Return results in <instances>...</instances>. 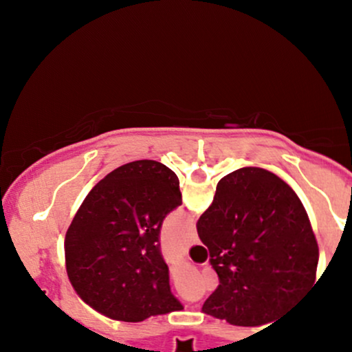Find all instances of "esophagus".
I'll list each match as a JSON object with an SVG mask.
<instances>
[{"label": "esophagus", "mask_w": 352, "mask_h": 352, "mask_svg": "<svg viewBox=\"0 0 352 352\" xmlns=\"http://www.w3.org/2000/svg\"><path fill=\"white\" fill-rule=\"evenodd\" d=\"M197 243H199V236H197L195 230H192V233H190L188 236V245H197Z\"/></svg>", "instance_id": "1"}]
</instances>
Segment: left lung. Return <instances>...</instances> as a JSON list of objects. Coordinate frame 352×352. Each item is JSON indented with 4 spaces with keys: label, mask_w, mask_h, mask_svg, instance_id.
<instances>
[{
    "label": "left lung",
    "mask_w": 352,
    "mask_h": 352,
    "mask_svg": "<svg viewBox=\"0 0 352 352\" xmlns=\"http://www.w3.org/2000/svg\"><path fill=\"white\" fill-rule=\"evenodd\" d=\"M180 205L179 177L155 160L125 164L98 182L64 241L80 300L125 322L184 309L159 248L164 218Z\"/></svg>",
    "instance_id": "obj_1"
}]
</instances>
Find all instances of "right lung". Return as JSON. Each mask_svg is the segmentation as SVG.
I'll list each match as a JSON object with an SVG mask.
<instances>
[{"label": "right lung", "mask_w": 352, "mask_h": 352, "mask_svg": "<svg viewBox=\"0 0 352 352\" xmlns=\"http://www.w3.org/2000/svg\"><path fill=\"white\" fill-rule=\"evenodd\" d=\"M197 232L220 281L201 311L230 324L281 319L316 280L308 213L292 187L263 168H240L218 182Z\"/></svg>", "instance_id": "add662e5"}]
</instances>
